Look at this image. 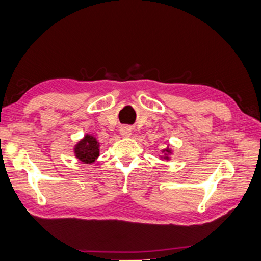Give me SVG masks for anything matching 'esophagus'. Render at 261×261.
Here are the masks:
<instances>
[{"instance_id":"34e87169","label":"esophagus","mask_w":261,"mask_h":261,"mask_svg":"<svg viewBox=\"0 0 261 261\" xmlns=\"http://www.w3.org/2000/svg\"><path fill=\"white\" fill-rule=\"evenodd\" d=\"M120 134L123 138H129V137L132 135V129L129 126H123V127H121Z\"/></svg>"}]
</instances>
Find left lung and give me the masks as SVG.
Instances as JSON below:
<instances>
[{
  "label": "left lung",
  "mask_w": 261,
  "mask_h": 261,
  "mask_svg": "<svg viewBox=\"0 0 261 261\" xmlns=\"http://www.w3.org/2000/svg\"><path fill=\"white\" fill-rule=\"evenodd\" d=\"M161 153H162V155H160L159 158H160V160H162V161H170L171 160V155L173 154V150L170 148V146L169 145H167L164 147L163 149H161Z\"/></svg>",
  "instance_id": "left-lung-1"
}]
</instances>
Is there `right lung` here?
I'll return each mask as SVG.
<instances>
[{"instance_id":"right-lung-1","label":"right lung","mask_w":261,"mask_h":261,"mask_svg":"<svg viewBox=\"0 0 261 261\" xmlns=\"http://www.w3.org/2000/svg\"><path fill=\"white\" fill-rule=\"evenodd\" d=\"M100 143L91 134H85L73 147L75 158L83 164H92L96 162L100 154Z\"/></svg>"}]
</instances>
